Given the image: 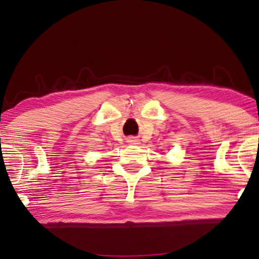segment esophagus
Returning <instances> with one entry per match:
<instances>
[{"mask_svg": "<svg viewBox=\"0 0 259 259\" xmlns=\"http://www.w3.org/2000/svg\"><path fill=\"white\" fill-rule=\"evenodd\" d=\"M128 143H131V144H138V140L136 139V138H130Z\"/></svg>", "mask_w": 259, "mask_h": 259, "instance_id": "obj_1", "label": "esophagus"}]
</instances>
